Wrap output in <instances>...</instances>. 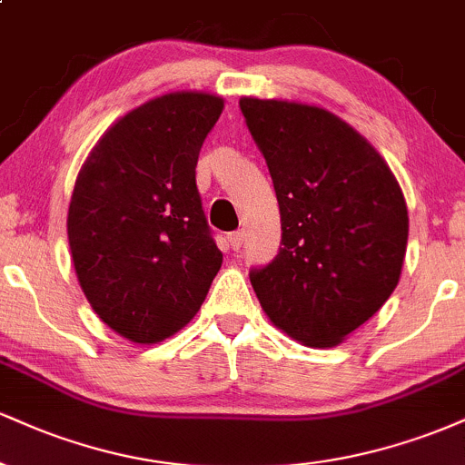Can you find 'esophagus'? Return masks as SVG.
<instances>
[{
    "label": "esophagus",
    "instance_id": "1",
    "mask_svg": "<svg viewBox=\"0 0 465 465\" xmlns=\"http://www.w3.org/2000/svg\"><path fill=\"white\" fill-rule=\"evenodd\" d=\"M227 240H229V244H232V249H240V247H242L244 232H240V229H238V232H232L227 236Z\"/></svg>",
    "mask_w": 465,
    "mask_h": 465
}]
</instances>
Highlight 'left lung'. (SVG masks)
I'll return each mask as SVG.
<instances>
[{
  "label": "left lung",
  "instance_id": "left-lung-1",
  "mask_svg": "<svg viewBox=\"0 0 465 465\" xmlns=\"http://www.w3.org/2000/svg\"><path fill=\"white\" fill-rule=\"evenodd\" d=\"M269 168L282 247L249 280L277 328L332 348L391 297L409 214L396 177L365 137L319 106L240 100Z\"/></svg>",
  "mask_w": 465,
  "mask_h": 465
}]
</instances>
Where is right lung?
Returning <instances> with one entry per match:
<instances>
[{
	"label": "right lung",
	"mask_w": 465,
	"mask_h": 465,
	"mask_svg": "<svg viewBox=\"0 0 465 465\" xmlns=\"http://www.w3.org/2000/svg\"><path fill=\"white\" fill-rule=\"evenodd\" d=\"M223 100L154 98L104 133L69 203L74 269L98 317L157 343L199 312L223 264L196 188V162Z\"/></svg>",
	"instance_id": "1"
}]
</instances>
